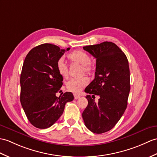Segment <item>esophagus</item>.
<instances>
[{
  "mask_svg": "<svg viewBox=\"0 0 157 157\" xmlns=\"http://www.w3.org/2000/svg\"><path fill=\"white\" fill-rule=\"evenodd\" d=\"M80 98L79 95H78V94H74V99L75 100H78Z\"/></svg>",
  "mask_w": 157,
  "mask_h": 157,
  "instance_id": "obj_1",
  "label": "esophagus"
}]
</instances>
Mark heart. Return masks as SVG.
<instances>
[{
  "label": "heart",
  "instance_id": "obj_1",
  "mask_svg": "<svg viewBox=\"0 0 157 157\" xmlns=\"http://www.w3.org/2000/svg\"><path fill=\"white\" fill-rule=\"evenodd\" d=\"M67 59L72 63H77L82 65L83 72L87 74H92L93 72V66L91 63L92 59L88 54L81 50H75L67 55ZM57 70L58 73L64 78L68 76V67L65 63L63 59H59L57 62L56 65ZM88 80L86 77H83L79 79H71L67 83V87L71 92L78 93L80 92L83 87H85Z\"/></svg>",
  "mask_w": 157,
  "mask_h": 157
}]
</instances>
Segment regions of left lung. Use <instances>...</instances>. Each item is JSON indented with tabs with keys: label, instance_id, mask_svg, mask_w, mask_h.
<instances>
[{
	"label": "left lung",
	"instance_id": "8db88e82",
	"mask_svg": "<svg viewBox=\"0 0 157 157\" xmlns=\"http://www.w3.org/2000/svg\"><path fill=\"white\" fill-rule=\"evenodd\" d=\"M96 59L95 78L85 92L100 96L96 103L90 95L86 98L88 104L82 113L85 125L96 134L108 132L121 118L127 107L130 90V70L126 55L115 43L83 47Z\"/></svg>",
	"mask_w": 157,
	"mask_h": 157
}]
</instances>
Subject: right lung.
<instances>
[{"label": "right lung", "instance_id": "obj_1", "mask_svg": "<svg viewBox=\"0 0 157 157\" xmlns=\"http://www.w3.org/2000/svg\"><path fill=\"white\" fill-rule=\"evenodd\" d=\"M65 52L57 45L44 43L33 48L25 59L20 100L29 122L36 128L52 126L63 114L65 104L74 100L71 92L56 96L63 85L56 65Z\"/></svg>", "mask_w": 157, "mask_h": 157}]
</instances>
